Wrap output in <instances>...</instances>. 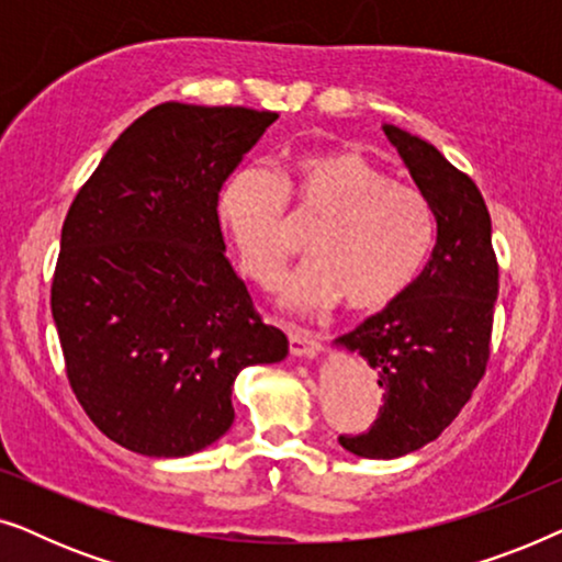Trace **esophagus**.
Masks as SVG:
<instances>
[{
    "label": "esophagus",
    "instance_id": "obj_1",
    "mask_svg": "<svg viewBox=\"0 0 562 562\" xmlns=\"http://www.w3.org/2000/svg\"><path fill=\"white\" fill-rule=\"evenodd\" d=\"M289 348H291V356L296 358H314L319 356L322 350V337L310 333V329L289 327Z\"/></svg>",
    "mask_w": 562,
    "mask_h": 562
}]
</instances>
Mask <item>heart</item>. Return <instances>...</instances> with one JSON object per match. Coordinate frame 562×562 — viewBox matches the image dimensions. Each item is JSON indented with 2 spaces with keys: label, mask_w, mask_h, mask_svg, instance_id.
<instances>
[{
  "label": "heart",
  "mask_w": 562,
  "mask_h": 562,
  "mask_svg": "<svg viewBox=\"0 0 562 562\" xmlns=\"http://www.w3.org/2000/svg\"><path fill=\"white\" fill-rule=\"evenodd\" d=\"M314 229V260L281 283L291 310H327L345 299L352 314H373L402 299L435 243V212L425 191L394 181L350 148L296 156L281 187L258 168L229 176L220 220L233 235L245 273L271 286L299 243L286 217Z\"/></svg>",
  "instance_id": "obj_1"
}]
</instances>
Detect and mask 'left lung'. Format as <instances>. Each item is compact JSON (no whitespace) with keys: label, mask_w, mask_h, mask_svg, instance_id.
Here are the masks:
<instances>
[{"label":"left lung","mask_w":562,"mask_h":562,"mask_svg":"<svg viewBox=\"0 0 562 562\" xmlns=\"http://www.w3.org/2000/svg\"><path fill=\"white\" fill-rule=\"evenodd\" d=\"M383 133L432 204L437 235L409 291L335 340L379 375L383 404L371 429L340 435L345 450L373 460L425 448L458 417L486 373L498 296L491 217L479 187L422 137L394 125Z\"/></svg>","instance_id":"left-lung-1"}]
</instances>
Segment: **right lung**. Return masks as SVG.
<instances>
[{
  "mask_svg": "<svg viewBox=\"0 0 562 562\" xmlns=\"http://www.w3.org/2000/svg\"><path fill=\"white\" fill-rule=\"evenodd\" d=\"M276 112L166 102L137 117L76 194L60 229L50 310L68 383L122 448L183 458L233 427V383L279 363L225 256L222 183Z\"/></svg>",
  "mask_w": 562,
  "mask_h": 562,
  "instance_id": "1",
  "label": "right lung"
}]
</instances>
